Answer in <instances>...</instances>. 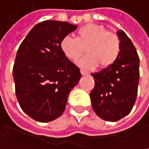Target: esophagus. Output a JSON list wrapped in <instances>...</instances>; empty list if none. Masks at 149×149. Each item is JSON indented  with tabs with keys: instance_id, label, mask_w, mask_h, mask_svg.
<instances>
[{
	"instance_id": "1",
	"label": "esophagus",
	"mask_w": 149,
	"mask_h": 149,
	"mask_svg": "<svg viewBox=\"0 0 149 149\" xmlns=\"http://www.w3.org/2000/svg\"><path fill=\"white\" fill-rule=\"evenodd\" d=\"M80 72H81V74H82V75H88V73L87 72H84L83 70H81Z\"/></svg>"
}]
</instances>
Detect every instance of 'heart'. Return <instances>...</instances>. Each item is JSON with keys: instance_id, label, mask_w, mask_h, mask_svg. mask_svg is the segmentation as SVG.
I'll use <instances>...</instances> for the list:
<instances>
[{"instance_id": "heart-1", "label": "heart", "mask_w": 149, "mask_h": 149, "mask_svg": "<svg viewBox=\"0 0 149 149\" xmlns=\"http://www.w3.org/2000/svg\"><path fill=\"white\" fill-rule=\"evenodd\" d=\"M63 54L71 61H77L84 52L87 55L77 61L84 70H93L100 64L102 67L112 65L118 58L120 42L118 36L104 27L88 23L77 31V36H66L61 41Z\"/></svg>"}]
</instances>
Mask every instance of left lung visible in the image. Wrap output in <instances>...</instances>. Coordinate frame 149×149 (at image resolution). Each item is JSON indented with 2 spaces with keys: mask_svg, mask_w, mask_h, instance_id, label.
Segmentation results:
<instances>
[{
  "mask_svg": "<svg viewBox=\"0 0 149 149\" xmlns=\"http://www.w3.org/2000/svg\"><path fill=\"white\" fill-rule=\"evenodd\" d=\"M120 50L109 66L92 73L95 86L90 93L93 111L107 121L127 116L135 104L139 82V57L132 40L122 30L116 32Z\"/></svg>",
  "mask_w": 149,
  "mask_h": 149,
  "instance_id": "1",
  "label": "left lung"
}]
</instances>
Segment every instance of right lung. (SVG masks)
I'll use <instances>...</instances> for the list:
<instances>
[{
  "label": "right lung",
  "instance_id": "obj_1",
  "mask_svg": "<svg viewBox=\"0 0 149 149\" xmlns=\"http://www.w3.org/2000/svg\"><path fill=\"white\" fill-rule=\"evenodd\" d=\"M77 28L67 22L44 21L31 29L18 48L13 71L17 99L37 121L61 116L69 93L82 77L60 45Z\"/></svg>",
  "mask_w": 149,
  "mask_h": 149
}]
</instances>
